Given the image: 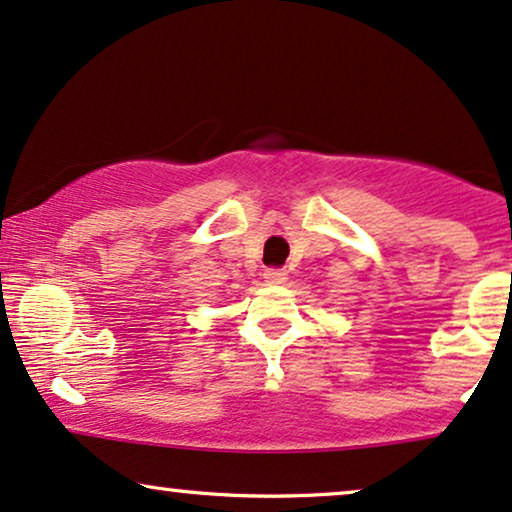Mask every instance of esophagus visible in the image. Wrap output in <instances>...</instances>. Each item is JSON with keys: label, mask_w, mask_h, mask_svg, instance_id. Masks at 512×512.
I'll list each match as a JSON object with an SVG mask.
<instances>
[{"label": "esophagus", "mask_w": 512, "mask_h": 512, "mask_svg": "<svg viewBox=\"0 0 512 512\" xmlns=\"http://www.w3.org/2000/svg\"><path fill=\"white\" fill-rule=\"evenodd\" d=\"M263 280L268 284H282V282H287V272H284V270H265Z\"/></svg>", "instance_id": "34e87169"}]
</instances>
